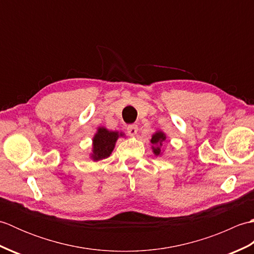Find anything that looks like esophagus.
Here are the masks:
<instances>
[{"instance_id":"1","label":"esophagus","mask_w":254,"mask_h":254,"mask_svg":"<svg viewBox=\"0 0 254 254\" xmlns=\"http://www.w3.org/2000/svg\"><path fill=\"white\" fill-rule=\"evenodd\" d=\"M127 133L130 134L131 136H134V135H136V133H137V126L136 124H130V126H127Z\"/></svg>"}]
</instances>
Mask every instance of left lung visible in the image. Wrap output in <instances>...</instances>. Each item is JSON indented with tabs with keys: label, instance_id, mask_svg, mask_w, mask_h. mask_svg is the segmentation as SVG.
<instances>
[{
	"label": "left lung",
	"instance_id": "8db88e82",
	"mask_svg": "<svg viewBox=\"0 0 254 254\" xmlns=\"http://www.w3.org/2000/svg\"><path fill=\"white\" fill-rule=\"evenodd\" d=\"M166 138V133L161 130H157L152 135L150 143H152V150L155 156H161L164 154L165 150H161V146H163Z\"/></svg>",
	"mask_w": 254,
	"mask_h": 254
}]
</instances>
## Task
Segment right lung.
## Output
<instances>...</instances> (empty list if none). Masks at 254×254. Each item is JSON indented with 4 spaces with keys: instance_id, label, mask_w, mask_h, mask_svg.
<instances>
[{
    "instance_id": "1",
    "label": "right lung",
    "mask_w": 254,
    "mask_h": 254,
    "mask_svg": "<svg viewBox=\"0 0 254 254\" xmlns=\"http://www.w3.org/2000/svg\"><path fill=\"white\" fill-rule=\"evenodd\" d=\"M119 137H126V134L119 131H109L105 127H97V131L93 136L89 158L93 161H99L109 157L115 149Z\"/></svg>"
}]
</instances>
